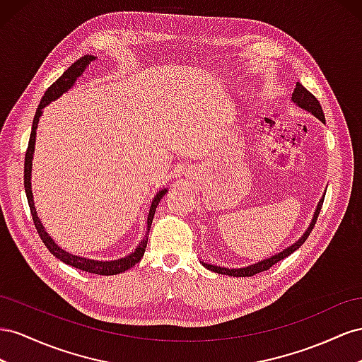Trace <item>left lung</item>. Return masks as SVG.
<instances>
[{
  "label": "left lung",
  "mask_w": 362,
  "mask_h": 362,
  "mask_svg": "<svg viewBox=\"0 0 362 362\" xmlns=\"http://www.w3.org/2000/svg\"><path fill=\"white\" fill-rule=\"evenodd\" d=\"M291 98H293V101L296 103V105H297L298 107H303L305 110L314 113V115H315L320 121H322V122L326 121V119H325L323 109H322V105H320V101H318V100L311 94V92H309L303 85H300V83L296 85V89H294V92H293V97H291ZM323 200H325V199L320 200V203H318V206H317V209H315V214H314V218H313V221H311V226L308 227V230L303 233L302 238L298 240L296 244H293L291 247H288V249H285L284 252L277 253V255H274V256H272V257H268V259H265V261L253 264V265H250V267H245V268H232V270H229V268H221V267L209 265V264H203V265H204L206 268H208V270H211V272H215V273H218V274H229V276H235V277H249V276H253V274H257V273H262V272H265V270H270V268H272L274 264H277L279 261L285 259L286 256H290L293 252H296V250L298 249V247H300V245L308 240L309 233L313 232L314 226H315V223H317L318 214H320V211H322Z\"/></svg>",
  "instance_id": "1"
}]
</instances>
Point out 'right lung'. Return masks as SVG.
<instances>
[{"label":"right lung","mask_w":362,"mask_h":362,"mask_svg":"<svg viewBox=\"0 0 362 362\" xmlns=\"http://www.w3.org/2000/svg\"><path fill=\"white\" fill-rule=\"evenodd\" d=\"M94 56H83L80 57L78 60H76L74 64H72L64 74H62L53 85H51L40 100L37 110H36V115L33 119V126H32V133H30V139H28V147L25 151V162H24V188H25V195H27V202L30 206V212H32V218L35 223L36 230L40 236V240L45 244L47 249L49 250L51 255H54L57 259H60L62 262H65L71 267L78 268V270H83L88 273H94V274H100V276H112V274H119L122 272L129 270L135 264H138L141 261V257L144 256V252H146V247H147V241H148V233H150V227H151V221H153V216L154 212H156L158 204L160 202V199L163 197L165 194H167V189L159 191L156 194V197L153 199L151 203V208H150V214H148V218H147V233H146V238H144L139 245L135 249V252H132L129 256L126 257H121V259L117 261H92V259H86V257H80L76 255H71L68 252H65L64 249H60V247L49 238L48 233L45 232V229L42 227V223H40L39 216L36 215V209H35V203H33V195H32V183H30V174H32V159H33V150H35V141H36V129H37V122H39V117L42 115V109L48 105V103L54 101L56 98H59L64 92H66L72 85H74V81L77 80V77L81 76V72L86 69V66L90 64L92 60H94Z\"/></svg>","instance_id":"1"}]
</instances>
